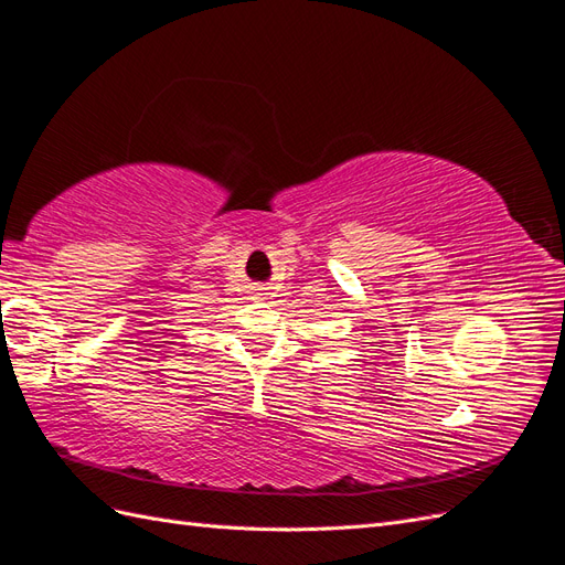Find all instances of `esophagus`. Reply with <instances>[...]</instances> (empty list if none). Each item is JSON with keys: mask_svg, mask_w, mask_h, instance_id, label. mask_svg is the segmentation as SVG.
Returning a JSON list of instances; mask_svg holds the SVG:
<instances>
[{"mask_svg": "<svg viewBox=\"0 0 565 565\" xmlns=\"http://www.w3.org/2000/svg\"><path fill=\"white\" fill-rule=\"evenodd\" d=\"M255 298H267L269 296V291H267V288H255Z\"/></svg>", "mask_w": 565, "mask_h": 565, "instance_id": "34e87169", "label": "esophagus"}]
</instances>
